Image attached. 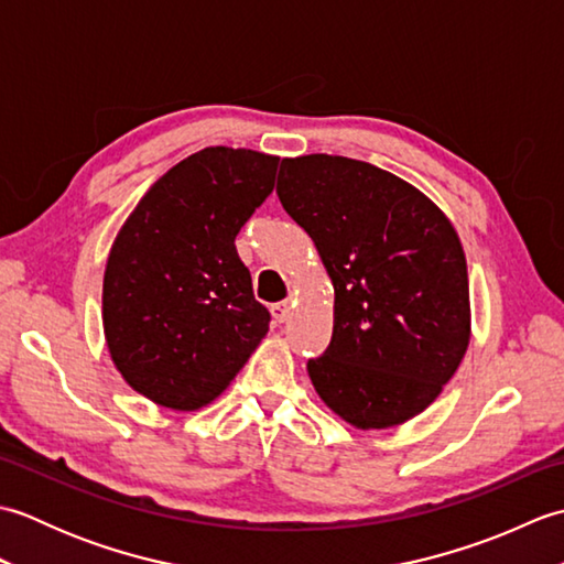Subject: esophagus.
Segmentation results:
<instances>
[{"label":"esophagus","instance_id":"esophagus-1","mask_svg":"<svg viewBox=\"0 0 564 564\" xmlns=\"http://www.w3.org/2000/svg\"><path fill=\"white\" fill-rule=\"evenodd\" d=\"M271 313H273V317L279 319V322H285V319H289V315H291V301L273 303V305H271Z\"/></svg>","mask_w":564,"mask_h":564}]
</instances>
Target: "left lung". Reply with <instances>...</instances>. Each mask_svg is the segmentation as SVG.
<instances>
[{
	"label": "left lung",
	"mask_w": 564,
	"mask_h": 564,
	"mask_svg": "<svg viewBox=\"0 0 564 564\" xmlns=\"http://www.w3.org/2000/svg\"><path fill=\"white\" fill-rule=\"evenodd\" d=\"M275 194L334 283L332 341L307 361L319 398L358 429L424 412L470 337L465 254L446 215L400 176L332 154L283 160Z\"/></svg>",
	"instance_id": "obj_1"
}]
</instances>
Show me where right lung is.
Instances as JSON below:
<instances>
[{
	"mask_svg": "<svg viewBox=\"0 0 564 564\" xmlns=\"http://www.w3.org/2000/svg\"><path fill=\"white\" fill-rule=\"evenodd\" d=\"M279 158L206 148L172 166L118 232L104 273V332L133 390L198 410L247 364L271 313L235 237L273 191Z\"/></svg>",
	"mask_w": 564,
	"mask_h": 564,
	"instance_id": "right-lung-1",
	"label": "right lung"
}]
</instances>
